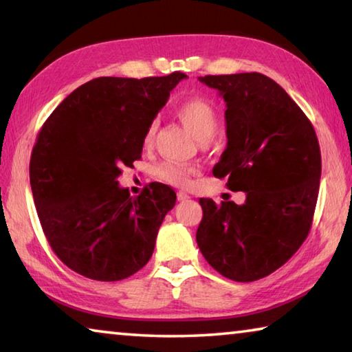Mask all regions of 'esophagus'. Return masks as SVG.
<instances>
[{"label":"esophagus","mask_w":352,"mask_h":352,"mask_svg":"<svg viewBox=\"0 0 352 352\" xmlns=\"http://www.w3.org/2000/svg\"><path fill=\"white\" fill-rule=\"evenodd\" d=\"M177 199H178V202H185V200L189 199V194H186L185 191H178L177 192Z\"/></svg>","instance_id":"1"}]
</instances>
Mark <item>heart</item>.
I'll list each match as a JSON object with an SVG mask.
<instances>
[{
	"label": "heart",
	"instance_id": "b5f03b06",
	"mask_svg": "<svg viewBox=\"0 0 352 352\" xmlns=\"http://www.w3.org/2000/svg\"><path fill=\"white\" fill-rule=\"evenodd\" d=\"M175 114L182 124L185 125L192 136L200 142L210 141L214 136L217 130V111L214 104H211L208 100L202 97H189L178 103L175 108ZM156 131V122H152L144 133L142 144L150 146L153 142ZM197 174V169L192 166H185L166 161L156 166L155 175L160 182L169 183L174 186H188L191 183L192 175Z\"/></svg>",
	"mask_w": 352,
	"mask_h": 352
}]
</instances>
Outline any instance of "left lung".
Returning a JSON list of instances; mask_svg holds the SVG:
<instances>
[{
  "label": "left lung",
  "mask_w": 352,
  "mask_h": 352,
  "mask_svg": "<svg viewBox=\"0 0 352 352\" xmlns=\"http://www.w3.org/2000/svg\"><path fill=\"white\" fill-rule=\"evenodd\" d=\"M227 104V148L213 175L246 202L200 199L196 239L205 260L235 282H254L285 265L309 235L321 178L311 122L266 75H206Z\"/></svg>",
  "instance_id": "8db88e82"
}]
</instances>
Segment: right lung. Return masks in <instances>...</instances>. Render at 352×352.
<instances>
[{"instance_id": "obj_1", "label": "right lung", "mask_w": 352, "mask_h": 352, "mask_svg": "<svg viewBox=\"0 0 352 352\" xmlns=\"http://www.w3.org/2000/svg\"><path fill=\"white\" fill-rule=\"evenodd\" d=\"M183 78H96L42 125L30 163L32 197L48 244L72 271L116 282L152 256L175 191L152 183L131 197L117 178L141 158L144 133Z\"/></svg>"}]
</instances>
